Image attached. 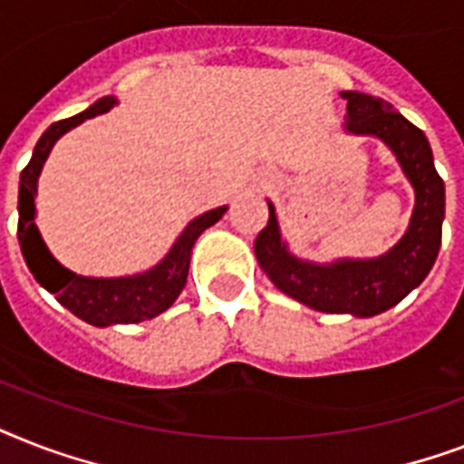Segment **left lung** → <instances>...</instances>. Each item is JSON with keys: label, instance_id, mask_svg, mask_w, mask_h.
<instances>
[{"label": "left lung", "instance_id": "1", "mask_svg": "<svg viewBox=\"0 0 464 464\" xmlns=\"http://www.w3.org/2000/svg\"><path fill=\"white\" fill-rule=\"evenodd\" d=\"M339 96L346 101L344 132L381 140L410 180L414 209L407 231L378 257L310 262L291 253L275 204L267 202L269 221L255 240V257L269 282L298 304L320 313L373 317L400 304L431 272L446 217V185L433 166L426 134L388 101L359 91H342Z\"/></svg>", "mask_w": 464, "mask_h": 464}]
</instances>
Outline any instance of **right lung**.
I'll list each match as a JSON object with an SVG mask.
<instances>
[{
	"instance_id": "1",
	"label": "right lung",
	"mask_w": 464,
	"mask_h": 464,
	"mask_svg": "<svg viewBox=\"0 0 464 464\" xmlns=\"http://www.w3.org/2000/svg\"><path fill=\"white\" fill-rule=\"evenodd\" d=\"M115 105H118V98L103 96L74 118L53 122L33 149L31 160L21 170V182H18V243H21L25 265L40 286H45L64 308L93 327L141 323L170 308L175 298L180 296V291L185 289L189 257H192L197 238L209 226L217 224L228 209V207H217L192 218L154 267L137 272V275L83 276L54 260V255L47 250L45 240L35 226V217H38L35 197H38V178L43 173V166L60 137L89 118L103 115Z\"/></svg>"
}]
</instances>
